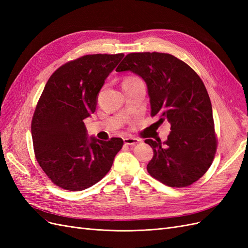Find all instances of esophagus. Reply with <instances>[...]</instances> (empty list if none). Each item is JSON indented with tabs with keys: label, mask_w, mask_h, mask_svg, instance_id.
Segmentation results:
<instances>
[{
	"label": "esophagus",
	"mask_w": 248,
	"mask_h": 248,
	"mask_svg": "<svg viewBox=\"0 0 248 248\" xmlns=\"http://www.w3.org/2000/svg\"><path fill=\"white\" fill-rule=\"evenodd\" d=\"M139 141H140V140H138L136 138H125L124 139V144L128 145V146L136 145V144H138Z\"/></svg>",
	"instance_id": "esophagus-1"
}]
</instances>
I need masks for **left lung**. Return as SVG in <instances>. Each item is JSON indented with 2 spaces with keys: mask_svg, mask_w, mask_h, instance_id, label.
<instances>
[{
  "mask_svg": "<svg viewBox=\"0 0 248 248\" xmlns=\"http://www.w3.org/2000/svg\"><path fill=\"white\" fill-rule=\"evenodd\" d=\"M146 81L151 117L170 124L168 140H145L153 149L150 175L170 187H187L205 175L217 149L212 106L204 82L190 66L163 52H131L116 71Z\"/></svg>",
  "mask_w": 248,
  "mask_h": 248,
  "instance_id": "obj_1",
  "label": "left lung"
}]
</instances>
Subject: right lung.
I'll use <instances>...</instances> for the list:
<instances>
[{"instance_id":"add662e5","label":"right lung","mask_w":248,"mask_h":248,"mask_svg":"<svg viewBox=\"0 0 248 248\" xmlns=\"http://www.w3.org/2000/svg\"><path fill=\"white\" fill-rule=\"evenodd\" d=\"M123 54L86 55L62 65L48 78L34 111V153L50 181L65 190L93 186L109 171L123 140L87 138L84 120Z\"/></svg>"}]
</instances>
